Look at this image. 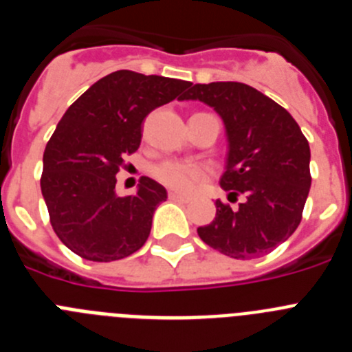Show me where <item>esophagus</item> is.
I'll return each mask as SVG.
<instances>
[{"mask_svg": "<svg viewBox=\"0 0 352 352\" xmlns=\"http://www.w3.org/2000/svg\"><path fill=\"white\" fill-rule=\"evenodd\" d=\"M169 199L170 201H174V203H188L190 201V197L188 195H183V194H178V192H169Z\"/></svg>", "mask_w": 352, "mask_h": 352, "instance_id": "obj_1", "label": "esophagus"}]
</instances>
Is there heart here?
<instances>
[{
    "label": "heart",
    "mask_w": 352,
    "mask_h": 352,
    "mask_svg": "<svg viewBox=\"0 0 352 352\" xmlns=\"http://www.w3.org/2000/svg\"><path fill=\"white\" fill-rule=\"evenodd\" d=\"M206 174V169L199 164H188L179 160H166L153 169V176L169 188L188 192L199 179Z\"/></svg>",
    "instance_id": "b5f03b06"
}]
</instances>
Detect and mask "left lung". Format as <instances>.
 <instances>
[{"instance_id": "left-lung-1", "label": "left lung", "mask_w": 352, "mask_h": 352, "mask_svg": "<svg viewBox=\"0 0 352 352\" xmlns=\"http://www.w3.org/2000/svg\"><path fill=\"white\" fill-rule=\"evenodd\" d=\"M182 100L210 105L223 121L226 170L220 186L245 194L238 210L214 203L204 243L232 259H256L296 231L310 190V146L282 105L243 82L195 84Z\"/></svg>"}]
</instances>
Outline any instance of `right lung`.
I'll return each mask as SVG.
<instances>
[{
  "label": "right lung",
  "instance_id": "1",
  "mask_svg": "<svg viewBox=\"0 0 352 352\" xmlns=\"http://www.w3.org/2000/svg\"><path fill=\"white\" fill-rule=\"evenodd\" d=\"M190 84L118 70L96 80L67 109L43 151L40 186L52 229L74 254L109 263L146 243L167 190L142 176L135 194L120 197L116 174L123 158L141 144L144 118Z\"/></svg>",
  "mask_w": 352,
  "mask_h": 352
}]
</instances>
